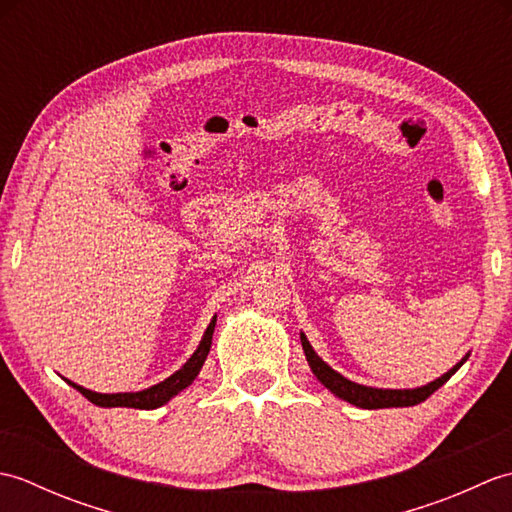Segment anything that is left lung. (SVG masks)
I'll list each match as a JSON object with an SVG mask.
<instances>
[{
  "mask_svg": "<svg viewBox=\"0 0 512 512\" xmlns=\"http://www.w3.org/2000/svg\"><path fill=\"white\" fill-rule=\"evenodd\" d=\"M301 345H303V352H306L308 358V365L312 369V374L317 376L321 383L328 387L334 396H339L341 400L352 402V405L361 407V409H385V407H413L418 405V402L427 400L433 391L440 389L447 380L458 372V369L466 363V354L458 365H453L447 374H442L440 378L433 380V383H427L422 387L416 389H376V387H365V385H358L352 383L350 378L341 376L339 372H334V369L319 358V354L312 350L310 341L306 339V334L301 332Z\"/></svg>",
  "mask_w": 512,
  "mask_h": 512,
  "instance_id": "left-lung-1",
  "label": "left lung"
}]
</instances>
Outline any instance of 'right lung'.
Listing matches in <instances>:
<instances>
[{
  "label": "right lung",
  "instance_id": "1",
  "mask_svg": "<svg viewBox=\"0 0 512 512\" xmlns=\"http://www.w3.org/2000/svg\"><path fill=\"white\" fill-rule=\"evenodd\" d=\"M215 321H217V317L211 319L209 328H206L202 341L198 345V350L191 354L189 361L184 363L176 374H171L169 378H165L162 383H158L154 387L143 389V391H125V394H96V391H90V389H85L81 385H76V383H72V380H68V385H72L76 391H81L85 398L94 402V405H99V407H134V409L162 407L173 396H178L182 389H187L195 380V376L200 374V369H202L206 356H209V350H211Z\"/></svg>",
  "mask_w": 512,
  "mask_h": 512
}]
</instances>
